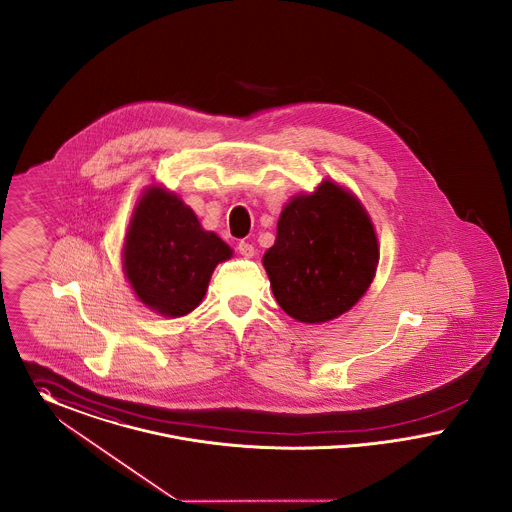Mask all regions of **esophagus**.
I'll use <instances>...</instances> for the list:
<instances>
[{
    "label": "esophagus",
    "instance_id": "esophagus-1",
    "mask_svg": "<svg viewBox=\"0 0 512 512\" xmlns=\"http://www.w3.org/2000/svg\"><path fill=\"white\" fill-rule=\"evenodd\" d=\"M237 250H239V254L244 256V258H252L254 256V246L246 243V241H241V243L237 244Z\"/></svg>",
    "mask_w": 512,
    "mask_h": 512
}]
</instances>
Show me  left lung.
Masks as SVG:
<instances>
[{
	"label": "left lung",
	"instance_id": "left-lung-1",
	"mask_svg": "<svg viewBox=\"0 0 512 512\" xmlns=\"http://www.w3.org/2000/svg\"><path fill=\"white\" fill-rule=\"evenodd\" d=\"M377 260L376 233L360 202L323 181L285 206L264 268L291 318L322 323L345 314L368 291Z\"/></svg>",
	"mask_w": 512,
	"mask_h": 512
}]
</instances>
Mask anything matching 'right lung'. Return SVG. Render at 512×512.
<instances>
[{"mask_svg": "<svg viewBox=\"0 0 512 512\" xmlns=\"http://www.w3.org/2000/svg\"><path fill=\"white\" fill-rule=\"evenodd\" d=\"M231 248L175 194L150 189L138 202L125 241V273L136 296L162 316L179 318L206 295L217 264Z\"/></svg>", "mask_w": 512, "mask_h": 512, "instance_id": "1", "label": "right lung"}]
</instances>
